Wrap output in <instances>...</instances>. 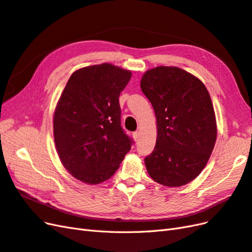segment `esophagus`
Masks as SVG:
<instances>
[{"instance_id": "esophagus-1", "label": "esophagus", "mask_w": 252, "mask_h": 252, "mask_svg": "<svg viewBox=\"0 0 252 252\" xmlns=\"http://www.w3.org/2000/svg\"><path fill=\"white\" fill-rule=\"evenodd\" d=\"M133 138H134L135 141H138V139H139V133H138V132H134V133H133Z\"/></svg>"}]
</instances>
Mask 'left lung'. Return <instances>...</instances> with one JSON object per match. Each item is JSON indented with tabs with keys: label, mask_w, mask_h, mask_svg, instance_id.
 <instances>
[{
	"label": "left lung",
	"mask_w": 252,
	"mask_h": 252,
	"mask_svg": "<svg viewBox=\"0 0 252 252\" xmlns=\"http://www.w3.org/2000/svg\"><path fill=\"white\" fill-rule=\"evenodd\" d=\"M140 87L157 120L155 149L144 158L148 173L169 188L188 184L205 167L217 139L207 89L185 70L165 66L145 72Z\"/></svg>",
	"instance_id": "8db88e82"
}]
</instances>
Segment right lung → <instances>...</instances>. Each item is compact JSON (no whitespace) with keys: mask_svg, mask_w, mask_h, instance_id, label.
<instances>
[{"mask_svg":"<svg viewBox=\"0 0 252 252\" xmlns=\"http://www.w3.org/2000/svg\"><path fill=\"white\" fill-rule=\"evenodd\" d=\"M131 76V71L104 63L75 71L64 87L54 112V142L63 165L77 180L110 179L131 150L119 105Z\"/></svg>","mask_w":252,"mask_h":252,"instance_id":"right-lung-1","label":"right lung"}]
</instances>
